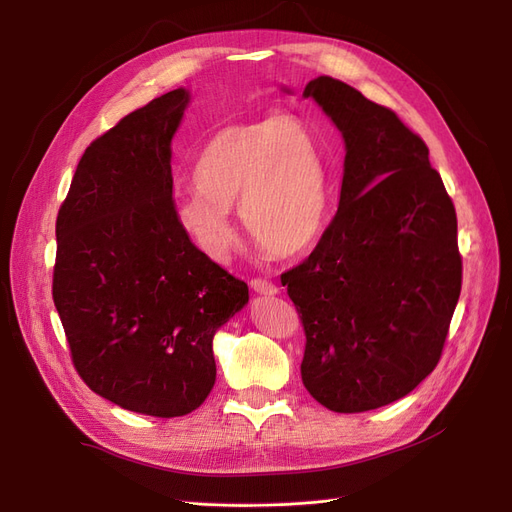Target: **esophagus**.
I'll return each instance as SVG.
<instances>
[{
	"mask_svg": "<svg viewBox=\"0 0 512 512\" xmlns=\"http://www.w3.org/2000/svg\"><path fill=\"white\" fill-rule=\"evenodd\" d=\"M252 290L258 292V294H275L277 292V286L269 280H262V277H254V280L250 282Z\"/></svg>",
	"mask_w": 512,
	"mask_h": 512,
	"instance_id": "obj_1",
	"label": "esophagus"
}]
</instances>
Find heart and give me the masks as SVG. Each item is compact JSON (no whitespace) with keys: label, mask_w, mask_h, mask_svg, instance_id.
I'll return each instance as SVG.
<instances>
[{"label":"heart","mask_w":512,"mask_h":512,"mask_svg":"<svg viewBox=\"0 0 512 512\" xmlns=\"http://www.w3.org/2000/svg\"><path fill=\"white\" fill-rule=\"evenodd\" d=\"M198 190L175 203V222L200 252L224 262L239 232L232 207L241 203L247 232L277 256L312 247L329 218V175L318 138L292 113L232 123L215 134L196 164Z\"/></svg>","instance_id":"b5f03b06"}]
</instances>
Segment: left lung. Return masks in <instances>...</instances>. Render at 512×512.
<instances>
[{
	"label": "left lung",
	"instance_id": "obj_1",
	"mask_svg": "<svg viewBox=\"0 0 512 512\" xmlns=\"http://www.w3.org/2000/svg\"><path fill=\"white\" fill-rule=\"evenodd\" d=\"M346 143L335 218L282 273L305 331L301 378L333 412L406 397L436 369L461 292L457 215L429 149L391 108L331 76L303 91Z\"/></svg>",
	"mask_w": 512,
	"mask_h": 512
}]
</instances>
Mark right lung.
Here are the masks:
<instances>
[{"label":"right lung","instance_id":"1","mask_svg":"<svg viewBox=\"0 0 512 512\" xmlns=\"http://www.w3.org/2000/svg\"><path fill=\"white\" fill-rule=\"evenodd\" d=\"M188 102L168 91L98 136L55 224L53 301L74 369L100 397L160 418L207 399L213 335L250 299L175 222L170 141Z\"/></svg>","mask_w":512,"mask_h":512}]
</instances>
